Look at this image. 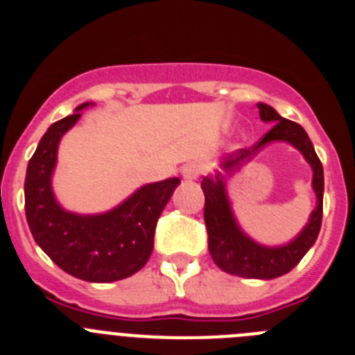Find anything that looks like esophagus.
<instances>
[{"instance_id":"obj_1","label":"esophagus","mask_w":355,"mask_h":355,"mask_svg":"<svg viewBox=\"0 0 355 355\" xmlns=\"http://www.w3.org/2000/svg\"><path fill=\"white\" fill-rule=\"evenodd\" d=\"M202 174V167L199 163H188L183 167V178L184 180H197Z\"/></svg>"}]
</instances>
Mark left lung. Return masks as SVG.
Here are the masks:
<instances>
[{
  "label": "left lung",
  "mask_w": 355,
  "mask_h": 355,
  "mask_svg": "<svg viewBox=\"0 0 355 355\" xmlns=\"http://www.w3.org/2000/svg\"><path fill=\"white\" fill-rule=\"evenodd\" d=\"M259 117L274 122L268 133L256 146L238 149L220 159V168L215 178H205L200 188L205 192V222L208 229V249L218 268L231 275L247 279H274L284 275L299 265L300 259L316 241L324 211V167L318 159L311 140L300 124L281 117L272 106L259 103ZM270 141H288L297 146L313 168V189L317 193V208L310 222L293 242L281 248H265L250 241L236 224L225 193L224 175H230L259 148Z\"/></svg>",
  "instance_id": "left-lung-1"
}]
</instances>
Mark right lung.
Wrapping results in <instances>:
<instances>
[{"label":"right lung","mask_w":355,"mask_h":355,"mask_svg":"<svg viewBox=\"0 0 355 355\" xmlns=\"http://www.w3.org/2000/svg\"><path fill=\"white\" fill-rule=\"evenodd\" d=\"M83 103L56 121L40 139L28 162L24 209L37 245L72 277L89 283H114L139 272L155 245L156 222L181 183L180 178L139 188L122 205L101 215L65 211L51 188L60 139L81 117Z\"/></svg>","instance_id":"1"}]
</instances>
